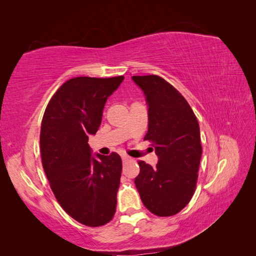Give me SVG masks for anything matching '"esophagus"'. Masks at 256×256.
Instances as JSON below:
<instances>
[{
    "label": "esophagus",
    "mask_w": 256,
    "mask_h": 256,
    "mask_svg": "<svg viewBox=\"0 0 256 256\" xmlns=\"http://www.w3.org/2000/svg\"><path fill=\"white\" fill-rule=\"evenodd\" d=\"M122 161H129V160H132V158L128 157V156H126V154H122Z\"/></svg>",
    "instance_id": "34e87169"
}]
</instances>
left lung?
<instances>
[{
  "mask_svg": "<svg viewBox=\"0 0 256 256\" xmlns=\"http://www.w3.org/2000/svg\"><path fill=\"white\" fill-rule=\"evenodd\" d=\"M148 106L144 140L154 146L158 164L139 161L134 184L148 210L158 216L180 212L194 194L202 147L200 127L184 97L156 75L132 76Z\"/></svg>",
  "mask_w": 256,
  "mask_h": 256,
  "instance_id": "obj_1",
  "label": "left lung"
}]
</instances>
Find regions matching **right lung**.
<instances>
[{"label": "right lung", "instance_id": "1", "mask_svg": "<svg viewBox=\"0 0 256 256\" xmlns=\"http://www.w3.org/2000/svg\"><path fill=\"white\" fill-rule=\"evenodd\" d=\"M124 78H72L52 97L42 120V164L52 191L67 214L87 226H104L116 212L122 158L92 154L88 137L97 132L107 99Z\"/></svg>", "mask_w": 256, "mask_h": 256}]
</instances>
